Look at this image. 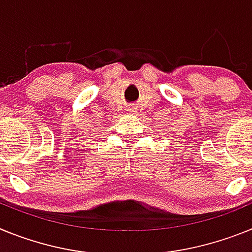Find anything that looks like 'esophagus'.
Masks as SVG:
<instances>
[{
	"instance_id": "34e87169",
	"label": "esophagus",
	"mask_w": 252,
	"mask_h": 252,
	"mask_svg": "<svg viewBox=\"0 0 252 252\" xmlns=\"http://www.w3.org/2000/svg\"><path fill=\"white\" fill-rule=\"evenodd\" d=\"M137 110H138V109H137L135 105H128V108H126V113L129 114H135L137 113Z\"/></svg>"
}]
</instances>
